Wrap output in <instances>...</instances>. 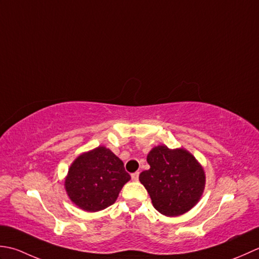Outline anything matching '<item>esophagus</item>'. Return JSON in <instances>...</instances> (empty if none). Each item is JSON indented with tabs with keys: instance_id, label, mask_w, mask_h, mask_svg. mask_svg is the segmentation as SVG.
<instances>
[{
	"instance_id": "34e87169",
	"label": "esophagus",
	"mask_w": 259,
	"mask_h": 259,
	"mask_svg": "<svg viewBox=\"0 0 259 259\" xmlns=\"http://www.w3.org/2000/svg\"><path fill=\"white\" fill-rule=\"evenodd\" d=\"M139 176H140V173L139 172H135V173H132V180L133 181H137L139 180Z\"/></svg>"
}]
</instances>
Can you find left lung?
Returning a JSON list of instances; mask_svg holds the SVG:
<instances>
[{"label": "left lung", "mask_w": 259, "mask_h": 259, "mask_svg": "<svg viewBox=\"0 0 259 259\" xmlns=\"http://www.w3.org/2000/svg\"><path fill=\"white\" fill-rule=\"evenodd\" d=\"M149 170L140 181L149 192L153 207L167 217L183 214L202 196L205 177L201 165L183 149L159 145L147 155Z\"/></svg>", "instance_id": "8db88e82"}]
</instances>
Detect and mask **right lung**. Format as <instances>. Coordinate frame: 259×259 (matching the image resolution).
Masks as SVG:
<instances>
[{
    "label": "right lung",
    "mask_w": 259,
    "mask_h": 259,
    "mask_svg": "<svg viewBox=\"0 0 259 259\" xmlns=\"http://www.w3.org/2000/svg\"><path fill=\"white\" fill-rule=\"evenodd\" d=\"M130 179L124 163L110 150L98 146L77 157L65 187L73 203L94 212L112 205Z\"/></svg>",
    "instance_id": "1"
}]
</instances>
